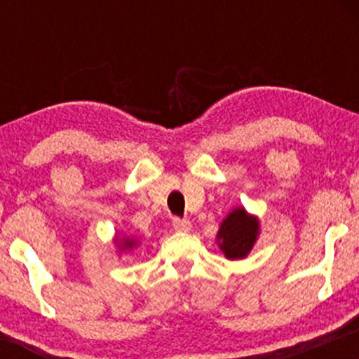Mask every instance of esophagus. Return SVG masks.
<instances>
[{"mask_svg": "<svg viewBox=\"0 0 359 359\" xmlns=\"http://www.w3.org/2000/svg\"><path fill=\"white\" fill-rule=\"evenodd\" d=\"M191 228H192L191 221H187V219H179V217H175V219H174V229H175V231L187 233V231H191Z\"/></svg>", "mask_w": 359, "mask_h": 359, "instance_id": "esophagus-1", "label": "esophagus"}]
</instances>
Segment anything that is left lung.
<instances>
[{"label":"left lung","mask_w":359,"mask_h":359,"mask_svg":"<svg viewBox=\"0 0 359 359\" xmlns=\"http://www.w3.org/2000/svg\"><path fill=\"white\" fill-rule=\"evenodd\" d=\"M258 236L259 219L240 205L222 219L216 234V243L228 259H243L253 250Z\"/></svg>","instance_id":"left-lung-1"}]
</instances>
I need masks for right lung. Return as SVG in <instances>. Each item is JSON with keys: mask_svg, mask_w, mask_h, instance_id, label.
Returning a JSON list of instances; mask_svg holds the SVG:
<instances>
[{"mask_svg": "<svg viewBox=\"0 0 359 359\" xmlns=\"http://www.w3.org/2000/svg\"><path fill=\"white\" fill-rule=\"evenodd\" d=\"M113 241H114V245L118 246V251L133 250V248H137V245H138V240H135V238H131V236H123V238L114 236Z\"/></svg>", "mask_w": 359, "mask_h": 359, "instance_id": "obj_1", "label": "right lung"}]
</instances>
